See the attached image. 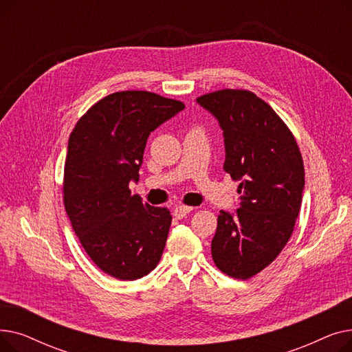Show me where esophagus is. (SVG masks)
Returning <instances> with one entry per match:
<instances>
[{
	"mask_svg": "<svg viewBox=\"0 0 352 352\" xmlns=\"http://www.w3.org/2000/svg\"><path fill=\"white\" fill-rule=\"evenodd\" d=\"M192 210H194V207L178 206V207H175V210H174V217H175L177 219H181V218L186 217L187 214H190Z\"/></svg>",
	"mask_w": 352,
	"mask_h": 352,
	"instance_id": "esophagus-1",
	"label": "esophagus"
}]
</instances>
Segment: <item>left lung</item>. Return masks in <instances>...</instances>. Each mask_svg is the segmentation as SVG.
Segmentation results:
<instances>
[{
  "mask_svg": "<svg viewBox=\"0 0 352 352\" xmlns=\"http://www.w3.org/2000/svg\"><path fill=\"white\" fill-rule=\"evenodd\" d=\"M197 102L224 134V170L239 181L241 208L219 211L211 243L215 265L248 280L280 255L297 221L305 186L304 162L289 128L254 92L219 89Z\"/></svg>",
  "mask_w": 352,
  "mask_h": 352,
  "instance_id": "obj_1",
  "label": "left lung"
}]
</instances>
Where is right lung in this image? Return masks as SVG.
<instances>
[{"mask_svg":"<svg viewBox=\"0 0 352 352\" xmlns=\"http://www.w3.org/2000/svg\"><path fill=\"white\" fill-rule=\"evenodd\" d=\"M184 108L150 91H120L92 105L69 135L65 211L88 256L117 280H138L161 260L173 217L128 184L140 178L148 137Z\"/></svg>","mask_w":352,"mask_h":352,"instance_id":"1","label":"right lung"}]
</instances>
